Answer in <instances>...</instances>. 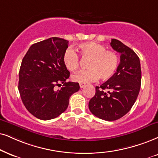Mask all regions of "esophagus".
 Instances as JSON below:
<instances>
[{"label": "esophagus", "instance_id": "esophagus-1", "mask_svg": "<svg viewBox=\"0 0 158 158\" xmlns=\"http://www.w3.org/2000/svg\"><path fill=\"white\" fill-rule=\"evenodd\" d=\"M79 86H80L81 88H83L84 87H85V84H81V83H80V84H79Z\"/></svg>", "mask_w": 158, "mask_h": 158}]
</instances>
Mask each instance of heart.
Instances as JSON below:
<instances>
[{
    "mask_svg": "<svg viewBox=\"0 0 158 158\" xmlns=\"http://www.w3.org/2000/svg\"><path fill=\"white\" fill-rule=\"evenodd\" d=\"M77 52L84 59H89V69L80 71L72 76L75 82L86 84L100 78L107 80L114 74L118 66V57L115 52L106 50V47L96 42L81 43L77 46ZM63 63L68 70L74 71L79 66V58L73 49H68L63 54Z\"/></svg>",
    "mask_w": 158,
    "mask_h": 158,
    "instance_id": "heart-1",
    "label": "heart"
}]
</instances>
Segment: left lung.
<instances>
[{"label": "left lung", "mask_w": 158, "mask_h": 158, "mask_svg": "<svg viewBox=\"0 0 158 158\" xmlns=\"http://www.w3.org/2000/svg\"><path fill=\"white\" fill-rule=\"evenodd\" d=\"M110 44L120 54V62L113 77L95 87V95L89 102L92 114L106 121L117 120L131 110L141 82L140 60L134 51L114 39Z\"/></svg>", "instance_id": "left-lung-1"}]
</instances>
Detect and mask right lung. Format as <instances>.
I'll use <instances>...</instances> for the list:
<instances>
[{
    "label": "right lung",
    "instance_id": "right-lung-1",
    "mask_svg": "<svg viewBox=\"0 0 158 158\" xmlns=\"http://www.w3.org/2000/svg\"><path fill=\"white\" fill-rule=\"evenodd\" d=\"M69 41L52 37L31 46L22 60L19 89L22 101L34 117L42 120L56 118L66 110L79 83L66 82L70 72L63 63ZM63 87L56 90V85Z\"/></svg>",
    "mask_w": 158,
    "mask_h": 158
}]
</instances>
